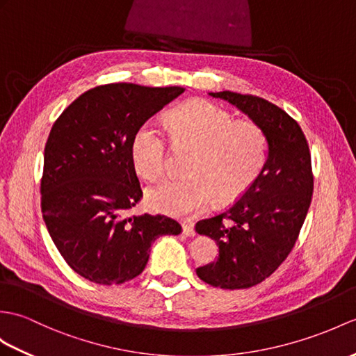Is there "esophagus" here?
<instances>
[{
	"label": "esophagus",
	"instance_id": "obj_1",
	"mask_svg": "<svg viewBox=\"0 0 356 356\" xmlns=\"http://www.w3.org/2000/svg\"><path fill=\"white\" fill-rule=\"evenodd\" d=\"M181 229H184V234L186 236H195V230L191 222H184V225H181Z\"/></svg>",
	"mask_w": 356,
	"mask_h": 356
}]
</instances>
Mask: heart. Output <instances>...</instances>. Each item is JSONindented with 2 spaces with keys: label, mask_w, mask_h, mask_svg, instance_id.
I'll use <instances>...</instances> for the list:
<instances>
[{
  "label": "heart",
  "mask_w": 356,
  "mask_h": 356,
  "mask_svg": "<svg viewBox=\"0 0 356 356\" xmlns=\"http://www.w3.org/2000/svg\"><path fill=\"white\" fill-rule=\"evenodd\" d=\"M176 147L194 148L185 172L148 189L152 209L175 217L202 212L213 202H232L258 179L267 161V135L258 122L234 120L232 113L208 100H193L167 118ZM168 144L162 131L145 122L131 139V159L145 179H158L167 170Z\"/></svg>",
  "instance_id": "heart-1"
}]
</instances>
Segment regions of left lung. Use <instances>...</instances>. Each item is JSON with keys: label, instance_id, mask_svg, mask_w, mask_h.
I'll list each match as a JSON object with an SVG mask.
<instances>
[{"label": "left lung", "instance_id": "1", "mask_svg": "<svg viewBox=\"0 0 356 356\" xmlns=\"http://www.w3.org/2000/svg\"><path fill=\"white\" fill-rule=\"evenodd\" d=\"M209 95L236 106L267 135L268 158L258 179L227 209L195 225L220 249L197 276L212 286L245 290L271 276L299 238L314 191L311 153L299 124L276 104L229 90Z\"/></svg>", "mask_w": 356, "mask_h": 356}]
</instances>
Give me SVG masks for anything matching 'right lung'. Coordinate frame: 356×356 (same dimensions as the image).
<instances>
[{
	"label": "right lung",
	"mask_w": 356,
	"mask_h": 356,
	"mask_svg": "<svg viewBox=\"0 0 356 356\" xmlns=\"http://www.w3.org/2000/svg\"><path fill=\"white\" fill-rule=\"evenodd\" d=\"M184 88L109 83L86 90L49 131L40 179V209L66 264L100 285L129 282L144 271L150 245L179 235L176 220L126 216L143 198L131 139Z\"/></svg>",
	"instance_id": "right-lung-1"
}]
</instances>
